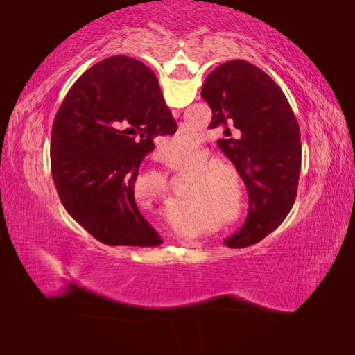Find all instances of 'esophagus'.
<instances>
[{"mask_svg": "<svg viewBox=\"0 0 355 355\" xmlns=\"http://www.w3.org/2000/svg\"><path fill=\"white\" fill-rule=\"evenodd\" d=\"M172 112L175 114V116L178 114V111H172ZM180 243L184 244V245H194V244H197V241H194V239H191V238H182V239H180Z\"/></svg>", "mask_w": 355, "mask_h": 355, "instance_id": "34e87169", "label": "esophagus"}]
</instances>
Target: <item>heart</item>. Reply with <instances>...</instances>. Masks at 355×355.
I'll use <instances>...</instances> for the list:
<instances>
[{
    "label": "heart",
    "mask_w": 355,
    "mask_h": 355,
    "mask_svg": "<svg viewBox=\"0 0 355 355\" xmlns=\"http://www.w3.org/2000/svg\"><path fill=\"white\" fill-rule=\"evenodd\" d=\"M163 152H164V158L169 164L192 163V161H196L200 155V137L196 131L186 130L183 133L172 137V139L166 144ZM214 177H216V171H207L200 175L202 180H206L205 182L200 178L196 180L197 197H199L202 202H209L213 199L214 184L209 183V180H214ZM175 225L178 228H182V230L186 233H194L199 230L196 224H192V222H184L183 219H177Z\"/></svg>",
    "instance_id": "b5f03b06"
}]
</instances>
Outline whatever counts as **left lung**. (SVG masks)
<instances>
[{
    "label": "left lung",
    "mask_w": 355,
    "mask_h": 355,
    "mask_svg": "<svg viewBox=\"0 0 355 355\" xmlns=\"http://www.w3.org/2000/svg\"><path fill=\"white\" fill-rule=\"evenodd\" d=\"M202 97L213 111L209 128H224L218 146L249 191V214L228 248H248L274 232L291 211L300 173V131L285 94L271 76L241 59L216 67Z\"/></svg>",
    "instance_id": "left-lung-1"
}]
</instances>
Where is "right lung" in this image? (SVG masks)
<instances>
[{
	"instance_id": "obj_1",
	"label": "right lung",
	"mask_w": 355,
	"mask_h": 355,
	"mask_svg": "<svg viewBox=\"0 0 355 355\" xmlns=\"http://www.w3.org/2000/svg\"><path fill=\"white\" fill-rule=\"evenodd\" d=\"M175 131L146 64L112 56L87 69L51 130V175L67 213L103 244L159 245L163 239L137 209L135 183L155 137Z\"/></svg>"
}]
</instances>
